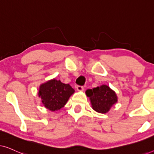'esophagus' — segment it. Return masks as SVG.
Instances as JSON below:
<instances>
[{"label":"esophagus","mask_w":154,"mask_h":154,"mask_svg":"<svg viewBox=\"0 0 154 154\" xmlns=\"http://www.w3.org/2000/svg\"><path fill=\"white\" fill-rule=\"evenodd\" d=\"M76 89H77L78 91H83V89H84V88H83V86L78 85L77 87H76Z\"/></svg>","instance_id":"34e87169"}]
</instances>
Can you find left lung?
I'll list each match as a JSON object with an SVG mask.
<instances>
[{"label":"left lung","mask_w":154,"mask_h":154,"mask_svg":"<svg viewBox=\"0 0 154 154\" xmlns=\"http://www.w3.org/2000/svg\"><path fill=\"white\" fill-rule=\"evenodd\" d=\"M86 94L90 99L92 109L99 113L108 112L111 106L117 102L116 94L105 85L88 90Z\"/></svg>","instance_id":"obj_1"}]
</instances>
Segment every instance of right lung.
Listing matches in <instances>:
<instances>
[{
	"label": "right lung",
	"instance_id": "1",
	"mask_svg": "<svg viewBox=\"0 0 154 154\" xmlns=\"http://www.w3.org/2000/svg\"><path fill=\"white\" fill-rule=\"evenodd\" d=\"M73 92L74 90L69 84L53 79L40 86L38 94L44 106L54 111L62 108Z\"/></svg>",
	"mask_w": 154,
	"mask_h": 154
}]
</instances>
